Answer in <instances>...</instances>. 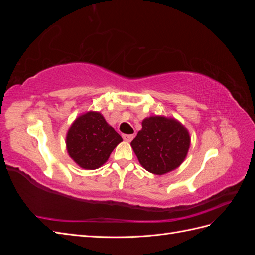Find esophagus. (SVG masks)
I'll return each mask as SVG.
<instances>
[{"mask_svg":"<svg viewBox=\"0 0 255 255\" xmlns=\"http://www.w3.org/2000/svg\"><path fill=\"white\" fill-rule=\"evenodd\" d=\"M122 138H123V140H126V141H132L133 140V138H134V135H128V134H123L122 135Z\"/></svg>","mask_w":255,"mask_h":255,"instance_id":"34e87169","label":"esophagus"}]
</instances>
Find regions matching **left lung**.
<instances>
[{"label": "left lung", "mask_w": 255, "mask_h": 255, "mask_svg": "<svg viewBox=\"0 0 255 255\" xmlns=\"http://www.w3.org/2000/svg\"><path fill=\"white\" fill-rule=\"evenodd\" d=\"M187 129L173 118L152 116L142 121L130 145L141 166L151 173L165 174L179 167L187 155Z\"/></svg>", "instance_id": "left-lung-1"}]
</instances>
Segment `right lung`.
<instances>
[{"label": "right lung", "mask_w": 255, "mask_h": 255, "mask_svg": "<svg viewBox=\"0 0 255 255\" xmlns=\"http://www.w3.org/2000/svg\"><path fill=\"white\" fill-rule=\"evenodd\" d=\"M66 140L69 155L75 163L84 169L94 170L109 159L122 138L101 114L88 112L72 123Z\"/></svg>", "instance_id": "1"}]
</instances>
